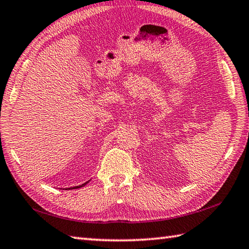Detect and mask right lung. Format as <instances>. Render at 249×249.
I'll use <instances>...</instances> for the list:
<instances>
[{
    "instance_id": "right-lung-1",
    "label": "right lung",
    "mask_w": 249,
    "mask_h": 249,
    "mask_svg": "<svg viewBox=\"0 0 249 249\" xmlns=\"http://www.w3.org/2000/svg\"><path fill=\"white\" fill-rule=\"evenodd\" d=\"M87 183H88V182H87ZM87 183H85V184H83V185H79V186H75V187H74V189H75V188H79V187H83V186H84V185H86V184H87ZM67 189H71V188H67Z\"/></svg>"
}]
</instances>
